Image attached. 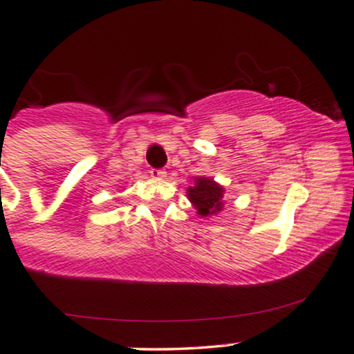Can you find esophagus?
Returning a JSON list of instances; mask_svg holds the SVG:
<instances>
[{
  "label": "esophagus",
  "mask_w": 354,
  "mask_h": 354,
  "mask_svg": "<svg viewBox=\"0 0 354 354\" xmlns=\"http://www.w3.org/2000/svg\"><path fill=\"white\" fill-rule=\"evenodd\" d=\"M149 173H151V178H156V180H161V178H166V171H165V169H156V168H153Z\"/></svg>",
  "instance_id": "1"
}]
</instances>
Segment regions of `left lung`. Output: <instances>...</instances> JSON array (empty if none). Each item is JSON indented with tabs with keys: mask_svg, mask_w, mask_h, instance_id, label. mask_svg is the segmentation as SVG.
<instances>
[{
	"mask_svg": "<svg viewBox=\"0 0 354 354\" xmlns=\"http://www.w3.org/2000/svg\"><path fill=\"white\" fill-rule=\"evenodd\" d=\"M225 188L211 178H194V186L188 188V198L200 216H213L223 209Z\"/></svg>",
	"mask_w": 354,
	"mask_h": 354,
	"instance_id": "8db88e82",
	"label": "left lung"
}]
</instances>
